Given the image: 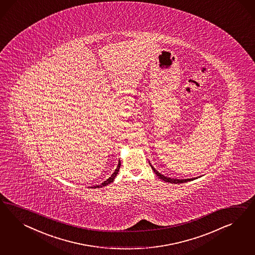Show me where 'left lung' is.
Listing matches in <instances>:
<instances>
[{
    "instance_id": "1",
    "label": "left lung",
    "mask_w": 255,
    "mask_h": 255,
    "mask_svg": "<svg viewBox=\"0 0 255 255\" xmlns=\"http://www.w3.org/2000/svg\"><path fill=\"white\" fill-rule=\"evenodd\" d=\"M150 164V166H151V168L152 170L154 171L155 174L158 176V178H161L162 180L163 181H165V182H170V183H175V184H179V183H183V182H188V181H192L193 179H195V178H187V179H178V178H167V177H164L163 175H162L161 173H159L157 170L155 169L154 167L151 165V163H149Z\"/></svg>"
}]
</instances>
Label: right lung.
Segmentation results:
<instances>
[{
	"label": "right lung",
	"instance_id": "1",
	"mask_svg": "<svg viewBox=\"0 0 255 255\" xmlns=\"http://www.w3.org/2000/svg\"><path fill=\"white\" fill-rule=\"evenodd\" d=\"M120 168H121V161L118 163V166H117L116 169L114 171V173H113L107 180H105L103 183H101L100 185L93 186V187H91V188H102V187H104V186L108 185V184H110L111 182H113L114 179H115V178L117 177V175H118V173H119Z\"/></svg>",
	"mask_w": 255,
	"mask_h": 255
}]
</instances>
